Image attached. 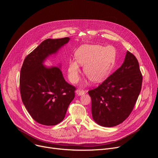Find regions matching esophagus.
<instances>
[{
	"label": "esophagus",
	"mask_w": 158,
	"mask_h": 158,
	"mask_svg": "<svg viewBox=\"0 0 158 158\" xmlns=\"http://www.w3.org/2000/svg\"><path fill=\"white\" fill-rule=\"evenodd\" d=\"M85 91L83 90H82V89H78V90H76V94L78 95H82L85 94Z\"/></svg>",
	"instance_id": "obj_1"
}]
</instances>
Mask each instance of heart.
<instances>
[{
    "label": "heart",
    "instance_id": "obj_1",
    "mask_svg": "<svg viewBox=\"0 0 158 158\" xmlns=\"http://www.w3.org/2000/svg\"><path fill=\"white\" fill-rule=\"evenodd\" d=\"M75 60L68 63V74L70 81L75 83L79 81L80 67L83 66V72L94 83L106 79L110 73L115 64L116 52L111 46H103L99 44H84L75 53Z\"/></svg>",
    "mask_w": 158,
    "mask_h": 158
}]
</instances>
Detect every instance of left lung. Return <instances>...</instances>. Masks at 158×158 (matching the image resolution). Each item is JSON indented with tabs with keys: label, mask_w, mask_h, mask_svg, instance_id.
I'll use <instances>...</instances> for the list:
<instances>
[{
	"label": "left lung",
	"mask_w": 158,
	"mask_h": 158,
	"mask_svg": "<svg viewBox=\"0 0 158 158\" xmlns=\"http://www.w3.org/2000/svg\"><path fill=\"white\" fill-rule=\"evenodd\" d=\"M142 81L138 59L127 51L121 66L97 88L88 91L94 120L106 127L118 125L124 121L133 110Z\"/></svg>",
	"instance_id": "1"
}]
</instances>
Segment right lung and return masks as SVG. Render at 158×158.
Instances as JSON below:
<instances>
[{"label":"right lung","instance_id":"obj_1","mask_svg":"<svg viewBox=\"0 0 158 158\" xmlns=\"http://www.w3.org/2000/svg\"><path fill=\"white\" fill-rule=\"evenodd\" d=\"M69 37L47 39L27 56L20 75V92L31 118L41 125H56L62 121L75 98L76 88L64 80L58 67L43 64L69 41Z\"/></svg>","mask_w":158,"mask_h":158}]
</instances>
